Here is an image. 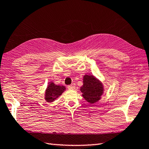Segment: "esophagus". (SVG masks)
Wrapping results in <instances>:
<instances>
[{
  "instance_id": "1",
  "label": "esophagus",
  "mask_w": 149,
  "mask_h": 149,
  "mask_svg": "<svg viewBox=\"0 0 149 149\" xmlns=\"http://www.w3.org/2000/svg\"><path fill=\"white\" fill-rule=\"evenodd\" d=\"M68 88L70 89H74L75 88V84H72L71 85H69L68 86Z\"/></svg>"
}]
</instances>
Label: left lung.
Instances as JSON below:
<instances>
[{
  "mask_svg": "<svg viewBox=\"0 0 149 149\" xmlns=\"http://www.w3.org/2000/svg\"><path fill=\"white\" fill-rule=\"evenodd\" d=\"M80 91L86 102L90 104H94L101 99L104 93V86L95 76L86 74L83 77V85L81 87Z\"/></svg>",
  "mask_w": 149,
  "mask_h": 149,
  "instance_id": "1",
  "label": "left lung"
}]
</instances>
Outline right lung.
I'll use <instances>...</instances> for the list:
<instances>
[{"label":"right lung","instance_id":"right-lung-1","mask_svg":"<svg viewBox=\"0 0 149 149\" xmlns=\"http://www.w3.org/2000/svg\"><path fill=\"white\" fill-rule=\"evenodd\" d=\"M65 90H66V88L64 86L55 84L53 82H49L45 91L44 99L48 103L53 102L59 96H61Z\"/></svg>","mask_w":149,"mask_h":149}]
</instances>
